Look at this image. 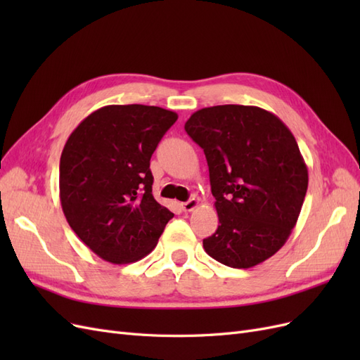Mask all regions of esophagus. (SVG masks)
Returning <instances> with one entry per match:
<instances>
[{
    "instance_id": "esophagus-1",
    "label": "esophagus",
    "mask_w": 360,
    "mask_h": 360,
    "mask_svg": "<svg viewBox=\"0 0 360 360\" xmlns=\"http://www.w3.org/2000/svg\"><path fill=\"white\" fill-rule=\"evenodd\" d=\"M200 205V201L197 198H191L189 201L186 202H181V209L184 212H192L193 209H197V207Z\"/></svg>"
}]
</instances>
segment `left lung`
Returning a JSON list of instances; mask_svg holds the SVG:
<instances>
[{"label": "left lung", "mask_w": 360, "mask_h": 360, "mask_svg": "<svg viewBox=\"0 0 360 360\" xmlns=\"http://www.w3.org/2000/svg\"><path fill=\"white\" fill-rule=\"evenodd\" d=\"M184 130L202 150L219 226L205 252L234 269L263 263L285 245L308 189L296 138L263 108L217 105L193 112Z\"/></svg>", "instance_id": "obj_1"}]
</instances>
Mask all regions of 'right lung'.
<instances>
[{"label":"right lung","mask_w":360,"mask_h":360,"mask_svg":"<svg viewBox=\"0 0 360 360\" xmlns=\"http://www.w3.org/2000/svg\"><path fill=\"white\" fill-rule=\"evenodd\" d=\"M177 118L159 106L108 105L84 118L66 141L60 159L63 213L108 263L148 255L174 216L151 192L150 159Z\"/></svg>","instance_id":"1"}]
</instances>
